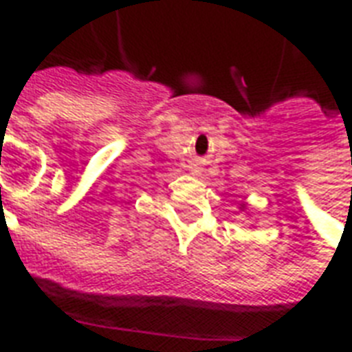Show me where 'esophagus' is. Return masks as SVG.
Listing matches in <instances>:
<instances>
[{
  "mask_svg": "<svg viewBox=\"0 0 352 352\" xmlns=\"http://www.w3.org/2000/svg\"><path fill=\"white\" fill-rule=\"evenodd\" d=\"M192 171H194V173H196V171H198V168H192Z\"/></svg>",
  "mask_w": 352,
  "mask_h": 352,
  "instance_id": "1",
  "label": "esophagus"
}]
</instances>
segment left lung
<instances>
[{
	"label": "left lung",
	"instance_id": "obj_1",
	"mask_svg": "<svg viewBox=\"0 0 352 352\" xmlns=\"http://www.w3.org/2000/svg\"><path fill=\"white\" fill-rule=\"evenodd\" d=\"M239 209H241V211H245V209H247V204H239Z\"/></svg>",
	"mask_w": 352,
	"mask_h": 352
}]
</instances>
